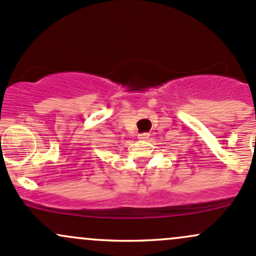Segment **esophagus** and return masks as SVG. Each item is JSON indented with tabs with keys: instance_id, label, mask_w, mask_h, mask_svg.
<instances>
[{
	"instance_id": "obj_1",
	"label": "esophagus",
	"mask_w": 256,
	"mask_h": 256,
	"mask_svg": "<svg viewBox=\"0 0 256 256\" xmlns=\"http://www.w3.org/2000/svg\"><path fill=\"white\" fill-rule=\"evenodd\" d=\"M150 137L148 134H140L138 136H137V138L138 140H147Z\"/></svg>"
}]
</instances>
